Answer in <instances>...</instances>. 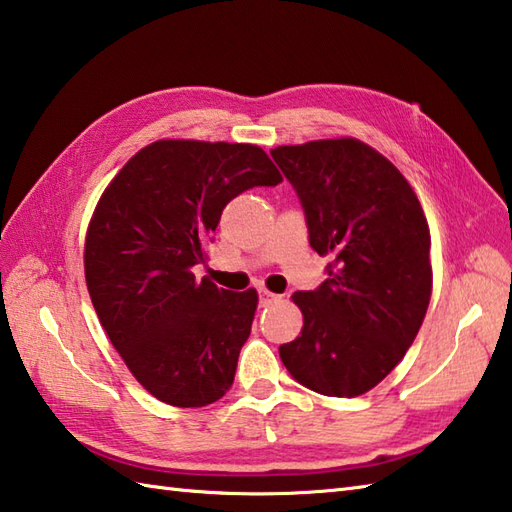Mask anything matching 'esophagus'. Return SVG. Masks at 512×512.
Here are the masks:
<instances>
[{
    "label": "esophagus",
    "mask_w": 512,
    "mask_h": 512,
    "mask_svg": "<svg viewBox=\"0 0 512 512\" xmlns=\"http://www.w3.org/2000/svg\"><path fill=\"white\" fill-rule=\"evenodd\" d=\"M278 300H280L278 294H271V291H267V289H260V305L263 307L271 305V302H278Z\"/></svg>",
    "instance_id": "34e87169"
}]
</instances>
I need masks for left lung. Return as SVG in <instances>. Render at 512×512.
<instances>
[{
  "instance_id": "obj_1",
  "label": "left lung",
  "mask_w": 512,
  "mask_h": 512,
  "mask_svg": "<svg viewBox=\"0 0 512 512\" xmlns=\"http://www.w3.org/2000/svg\"><path fill=\"white\" fill-rule=\"evenodd\" d=\"M271 156L294 185L309 245L327 280L296 291L300 336L280 344L291 378L356 398L395 369L422 327L433 289L429 223L395 165L358 139L280 145Z\"/></svg>"
}]
</instances>
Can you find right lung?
<instances>
[{"label": "right lung", "instance_id": "add662e5", "mask_svg": "<svg viewBox=\"0 0 512 512\" xmlns=\"http://www.w3.org/2000/svg\"><path fill=\"white\" fill-rule=\"evenodd\" d=\"M283 176L249 143L154 141L101 194L86 236V283L114 349L145 391L194 409L221 400L252 331L256 289L196 280L225 205Z\"/></svg>", "mask_w": 512, "mask_h": 512}]
</instances>
